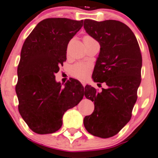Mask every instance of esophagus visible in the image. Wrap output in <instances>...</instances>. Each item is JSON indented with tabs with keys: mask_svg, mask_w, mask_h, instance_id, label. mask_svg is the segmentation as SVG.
Returning a JSON list of instances; mask_svg holds the SVG:
<instances>
[{
	"mask_svg": "<svg viewBox=\"0 0 158 158\" xmlns=\"http://www.w3.org/2000/svg\"><path fill=\"white\" fill-rule=\"evenodd\" d=\"M80 82L82 83V85H83V86H85V82L84 80H80Z\"/></svg>",
	"mask_w": 158,
	"mask_h": 158,
	"instance_id": "34e87169",
	"label": "esophagus"
}]
</instances>
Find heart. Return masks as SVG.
<instances>
[{
	"mask_svg": "<svg viewBox=\"0 0 158 158\" xmlns=\"http://www.w3.org/2000/svg\"><path fill=\"white\" fill-rule=\"evenodd\" d=\"M95 40L90 36H85L83 38L84 43L93 41ZM91 70V66L88 63H77L70 67V74L77 79H84L89 74Z\"/></svg>",
	"mask_w": 158,
	"mask_h": 158,
	"instance_id": "b5f03b06",
	"label": "heart"
}]
</instances>
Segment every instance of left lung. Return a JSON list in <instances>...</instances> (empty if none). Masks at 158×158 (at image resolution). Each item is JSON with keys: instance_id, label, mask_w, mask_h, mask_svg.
Masks as SVG:
<instances>
[{"instance_id": "8db88e82", "label": "left lung", "mask_w": 158, "mask_h": 158, "mask_svg": "<svg viewBox=\"0 0 158 158\" xmlns=\"http://www.w3.org/2000/svg\"><path fill=\"white\" fill-rule=\"evenodd\" d=\"M84 28L100 44L92 79L108 86L100 92L91 85L85 87V96L94 102L95 109L84 118V126L94 136L111 138L131 118L141 80V50L133 32L120 21L86 19Z\"/></svg>"}]
</instances>
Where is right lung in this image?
Segmentation results:
<instances>
[{
  "label": "right lung",
  "instance_id": "1",
  "mask_svg": "<svg viewBox=\"0 0 158 158\" xmlns=\"http://www.w3.org/2000/svg\"><path fill=\"white\" fill-rule=\"evenodd\" d=\"M83 20L47 18L40 22L23 43L17 67L16 93L18 110L33 132H56L63 125V116L77 106L84 88L76 79L62 87L55 73L66 60L69 40L81 29Z\"/></svg>",
  "mask_w": 158,
  "mask_h": 158
}]
</instances>
